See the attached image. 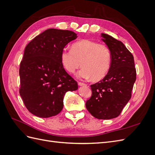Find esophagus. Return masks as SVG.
Returning a JSON list of instances; mask_svg holds the SVG:
<instances>
[{
  "label": "esophagus",
  "instance_id": "esophagus-1",
  "mask_svg": "<svg viewBox=\"0 0 155 155\" xmlns=\"http://www.w3.org/2000/svg\"><path fill=\"white\" fill-rule=\"evenodd\" d=\"M78 85L79 86H87V84L82 83V82H78Z\"/></svg>",
  "mask_w": 155,
  "mask_h": 155
}]
</instances>
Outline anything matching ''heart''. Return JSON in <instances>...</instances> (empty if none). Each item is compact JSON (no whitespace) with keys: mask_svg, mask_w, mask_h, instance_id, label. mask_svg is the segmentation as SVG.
Segmentation results:
<instances>
[{"mask_svg":"<svg viewBox=\"0 0 155 155\" xmlns=\"http://www.w3.org/2000/svg\"><path fill=\"white\" fill-rule=\"evenodd\" d=\"M61 61L63 67L69 73H74L81 64L83 68L76 74L78 78H92L94 81H100L109 71L112 56L106 45L94 41L83 39L74 43L72 49H63Z\"/></svg>","mask_w":155,"mask_h":155,"instance_id":"1","label":"heart"}]
</instances>
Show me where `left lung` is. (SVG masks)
I'll return each instance as SVG.
<instances>
[{"instance_id":"8db88e82","label":"left lung","mask_w":155,"mask_h":155,"mask_svg":"<svg viewBox=\"0 0 155 155\" xmlns=\"http://www.w3.org/2000/svg\"><path fill=\"white\" fill-rule=\"evenodd\" d=\"M101 37L110 51L111 66L102 80L91 85L92 96L85 105L96 118L109 120L118 117L130 100L137 71L133 54L120 41L105 34Z\"/></svg>"}]
</instances>
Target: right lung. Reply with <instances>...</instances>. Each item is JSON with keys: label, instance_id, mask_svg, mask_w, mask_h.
Segmentation results:
<instances>
[{"label": "right lung", "instance_id": "1", "mask_svg": "<svg viewBox=\"0 0 155 155\" xmlns=\"http://www.w3.org/2000/svg\"><path fill=\"white\" fill-rule=\"evenodd\" d=\"M76 38L72 31L51 28L26 45L19 68V94L31 114L41 118L58 114L66 92L78 89L61 61L64 46Z\"/></svg>", "mask_w": 155, "mask_h": 155}]
</instances>
